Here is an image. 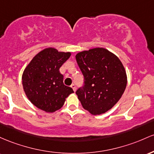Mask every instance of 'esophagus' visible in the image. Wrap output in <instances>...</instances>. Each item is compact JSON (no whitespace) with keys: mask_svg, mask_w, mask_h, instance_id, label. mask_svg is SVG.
I'll return each instance as SVG.
<instances>
[{"mask_svg":"<svg viewBox=\"0 0 154 154\" xmlns=\"http://www.w3.org/2000/svg\"><path fill=\"white\" fill-rule=\"evenodd\" d=\"M70 86H71V88H72V89H73V91H75V89H76V87H75V84H72V85Z\"/></svg>","mask_w":154,"mask_h":154,"instance_id":"34e87169","label":"esophagus"}]
</instances>
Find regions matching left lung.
I'll list each match as a JSON object with an SVG mask.
<instances>
[{
    "instance_id": "obj_1",
    "label": "left lung",
    "mask_w": 154,
    "mask_h": 154,
    "mask_svg": "<svg viewBox=\"0 0 154 154\" xmlns=\"http://www.w3.org/2000/svg\"><path fill=\"white\" fill-rule=\"evenodd\" d=\"M85 85L75 92L83 108L92 115L111 109L121 99L127 84L123 64L105 48L85 50L75 55Z\"/></svg>"
}]
</instances>
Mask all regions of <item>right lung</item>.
Here are the masks:
<instances>
[{"label":"right lung","instance_id":"right-lung-1","mask_svg":"<svg viewBox=\"0 0 154 154\" xmlns=\"http://www.w3.org/2000/svg\"><path fill=\"white\" fill-rule=\"evenodd\" d=\"M71 52L59 51L49 47L39 51L26 66L22 80L26 96L35 107L46 113H54L63 106L66 98L73 93L64 85L60 68Z\"/></svg>","mask_w":154,"mask_h":154}]
</instances>
